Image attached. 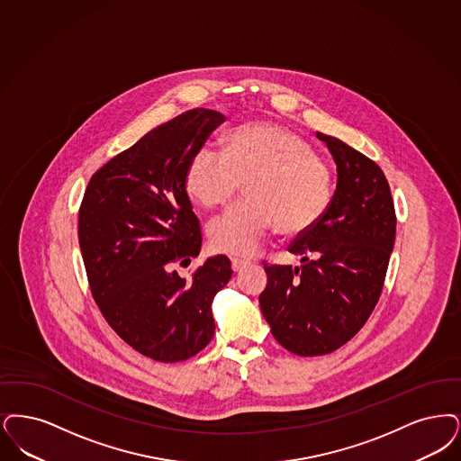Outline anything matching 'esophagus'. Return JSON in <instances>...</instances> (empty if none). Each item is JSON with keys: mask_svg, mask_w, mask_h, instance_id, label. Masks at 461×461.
I'll list each match as a JSON object with an SVG mask.
<instances>
[{"mask_svg": "<svg viewBox=\"0 0 461 461\" xmlns=\"http://www.w3.org/2000/svg\"><path fill=\"white\" fill-rule=\"evenodd\" d=\"M249 266V260H243V258H231V269L235 271V273H239L241 271L243 267H247Z\"/></svg>", "mask_w": 461, "mask_h": 461, "instance_id": "1", "label": "esophagus"}]
</instances>
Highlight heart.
I'll return each mask as SVG.
<instances>
[{
  "label": "heart",
  "instance_id": "b5f03b06",
  "mask_svg": "<svg viewBox=\"0 0 461 461\" xmlns=\"http://www.w3.org/2000/svg\"><path fill=\"white\" fill-rule=\"evenodd\" d=\"M249 201L230 207L209 224L216 252L258 254L271 228L285 233L311 230L332 197L330 165L295 131L275 123H245L231 130L224 152L199 149L186 166V192L205 207L230 203L241 184Z\"/></svg>",
  "mask_w": 461,
  "mask_h": 461
}]
</instances>
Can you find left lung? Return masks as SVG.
I'll use <instances>...</instances> for the list:
<instances>
[{
    "label": "left lung",
    "mask_w": 461,
    "mask_h": 461,
    "mask_svg": "<svg viewBox=\"0 0 461 461\" xmlns=\"http://www.w3.org/2000/svg\"><path fill=\"white\" fill-rule=\"evenodd\" d=\"M317 137L338 171L331 203L288 247L303 266L264 262L267 286L258 296L277 343L300 357L338 350L364 328L383 292L396 235L383 169L339 139Z\"/></svg>",
    "instance_id": "1"
}]
</instances>
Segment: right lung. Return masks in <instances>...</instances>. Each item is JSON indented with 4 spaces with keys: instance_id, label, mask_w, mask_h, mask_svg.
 Instances as JSON below:
<instances>
[{
    "instance_id": "1",
    "label": "right lung",
    "mask_w": 461,
    "mask_h": 461,
    "mask_svg": "<svg viewBox=\"0 0 461 461\" xmlns=\"http://www.w3.org/2000/svg\"><path fill=\"white\" fill-rule=\"evenodd\" d=\"M224 122L205 108L185 111L116 154L89 180L78 209V243L94 300L133 350L182 362L214 336L211 303L233 275L226 256L185 267L203 245L185 173Z\"/></svg>"
}]
</instances>
